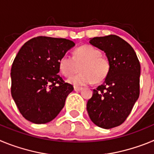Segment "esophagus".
<instances>
[{"mask_svg":"<svg viewBox=\"0 0 154 154\" xmlns=\"http://www.w3.org/2000/svg\"><path fill=\"white\" fill-rule=\"evenodd\" d=\"M74 90L75 92H79V91L82 90V87H74Z\"/></svg>","mask_w":154,"mask_h":154,"instance_id":"1","label":"esophagus"}]
</instances>
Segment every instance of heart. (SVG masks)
<instances>
[{"label": "heart", "mask_w": 154, "mask_h": 154, "mask_svg": "<svg viewBox=\"0 0 154 154\" xmlns=\"http://www.w3.org/2000/svg\"><path fill=\"white\" fill-rule=\"evenodd\" d=\"M80 66L81 72L68 79V82L74 86H84L94 82H100L106 78L110 70V62L101 55L99 49L92 45H82L75 49L74 55L65 54L59 61V69L64 75L70 76Z\"/></svg>", "instance_id": "1"}]
</instances>
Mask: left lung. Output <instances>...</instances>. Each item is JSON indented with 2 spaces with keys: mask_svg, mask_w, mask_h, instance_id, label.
<instances>
[{
  "mask_svg": "<svg viewBox=\"0 0 154 154\" xmlns=\"http://www.w3.org/2000/svg\"><path fill=\"white\" fill-rule=\"evenodd\" d=\"M89 43L106 53L110 70L103 85L93 89L87 112L94 124L111 129L126 120L138 99L140 65L131 45L119 36L96 37Z\"/></svg>",
  "mask_w": 154,
  "mask_h": 154,
  "instance_id": "left-lung-1",
  "label": "left lung"
}]
</instances>
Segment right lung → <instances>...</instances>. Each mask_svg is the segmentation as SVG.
Segmentation results:
<instances>
[{"label": "right lung", "instance_id": "1", "mask_svg": "<svg viewBox=\"0 0 154 154\" xmlns=\"http://www.w3.org/2000/svg\"><path fill=\"white\" fill-rule=\"evenodd\" d=\"M75 45L68 39L41 36L19 50L11 70V96L27 120L48 123L63 109L73 86L58 74L59 61Z\"/></svg>", "mask_w": 154, "mask_h": 154}]
</instances>
